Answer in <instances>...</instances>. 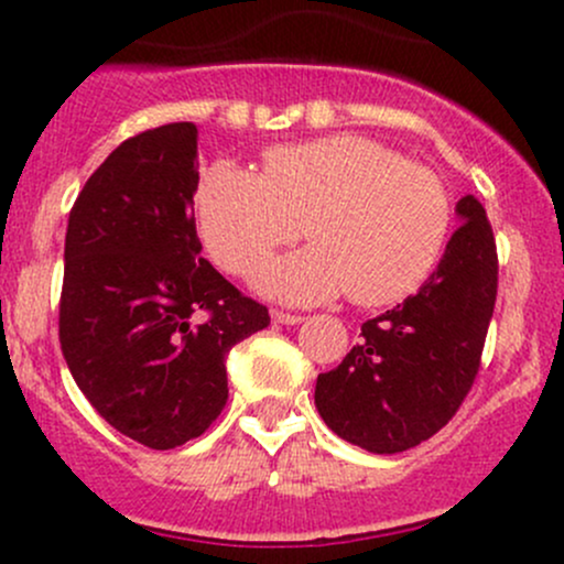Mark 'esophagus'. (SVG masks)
I'll list each match as a JSON object with an SVG mask.
<instances>
[{
	"instance_id": "34e87169",
	"label": "esophagus",
	"mask_w": 564,
	"mask_h": 564,
	"mask_svg": "<svg viewBox=\"0 0 564 564\" xmlns=\"http://www.w3.org/2000/svg\"><path fill=\"white\" fill-rule=\"evenodd\" d=\"M273 321L281 323V326H296V323H302L304 318L294 313H283V310H273Z\"/></svg>"
}]
</instances>
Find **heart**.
Here are the masks:
<instances>
[{"mask_svg": "<svg viewBox=\"0 0 564 564\" xmlns=\"http://www.w3.org/2000/svg\"><path fill=\"white\" fill-rule=\"evenodd\" d=\"M200 236L232 275L254 273L304 232L307 249L278 257L257 286L289 304L349 291L379 307L405 300L432 273L451 230V196L435 172L360 134L264 151L262 174L215 161L200 174Z\"/></svg>", "mask_w": 564, "mask_h": 564, "instance_id": "1", "label": "heart"}]
</instances>
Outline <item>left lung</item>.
Returning <instances> with one entry per match:
<instances>
[{"mask_svg":"<svg viewBox=\"0 0 564 564\" xmlns=\"http://www.w3.org/2000/svg\"><path fill=\"white\" fill-rule=\"evenodd\" d=\"M437 270L394 310L360 326L334 371L321 373L315 405L328 430L371 453H400L451 422L480 371L498 289L496 238L475 196Z\"/></svg>","mask_w":564,"mask_h":564,"instance_id":"left-lung-1","label":"left lung"}]
</instances>
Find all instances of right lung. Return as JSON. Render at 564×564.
Returning a JSON list of instances; mask_svg holds the SVG:
<instances>
[{
  "instance_id": "add662e5",
  "label": "right lung",
  "mask_w": 564,
  "mask_h": 564,
  "mask_svg": "<svg viewBox=\"0 0 564 564\" xmlns=\"http://www.w3.org/2000/svg\"><path fill=\"white\" fill-rule=\"evenodd\" d=\"M198 129L134 134L82 187L66 230L61 347L84 398L121 435L170 451L228 403L225 355L268 307L200 260Z\"/></svg>"
}]
</instances>
